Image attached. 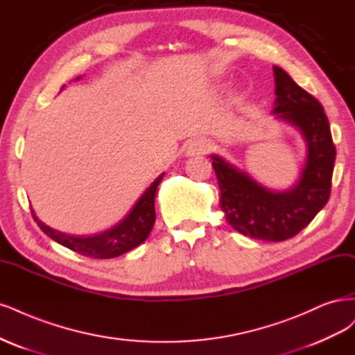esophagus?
<instances>
[{"label":"esophagus","mask_w":355,"mask_h":355,"mask_svg":"<svg viewBox=\"0 0 355 355\" xmlns=\"http://www.w3.org/2000/svg\"><path fill=\"white\" fill-rule=\"evenodd\" d=\"M209 150V143L207 140H196L190 143L189 146V156H199V155H205Z\"/></svg>","instance_id":"1"}]
</instances>
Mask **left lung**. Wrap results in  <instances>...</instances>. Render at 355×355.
I'll return each mask as SVG.
<instances>
[{"instance_id":"8db88e82","label":"left lung","mask_w":355,"mask_h":355,"mask_svg":"<svg viewBox=\"0 0 355 355\" xmlns=\"http://www.w3.org/2000/svg\"><path fill=\"white\" fill-rule=\"evenodd\" d=\"M272 71L277 96L272 112L298 128L306 143V162L298 182L288 191L276 193L262 187L223 157H211L227 223L248 237L282 242L298 234L324 208L330 196L336 148L318 100L282 67L272 66Z\"/></svg>"}]
</instances>
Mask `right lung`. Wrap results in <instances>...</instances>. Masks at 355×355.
<instances>
[{
    "instance_id": "obj_1",
    "label": "right lung",
    "mask_w": 355,
    "mask_h": 355,
    "mask_svg": "<svg viewBox=\"0 0 355 355\" xmlns=\"http://www.w3.org/2000/svg\"><path fill=\"white\" fill-rule=\"evenodd\" d=\"M162 177L164 174L153 181V184L143 193V196L134 205L131 212L118 225L112 227L110 230L101 234L89 237L64 234L53 230V228L40 221L33 211L32 216L45 234L53 239L54 242L73 250V252L94 259L115 258L141 245L150 234L156 218L155 194Z\"/></svg>"
}]
</instances>
